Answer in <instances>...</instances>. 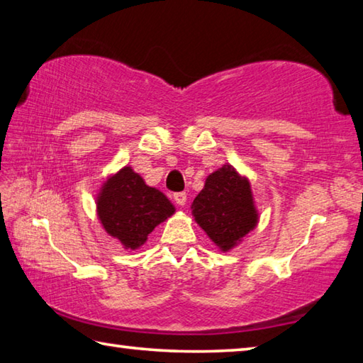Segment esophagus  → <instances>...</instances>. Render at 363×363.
I'll return each mask as SVG.
<instances>
[{
    "mask_svg": "<svg viewBox=\"0 0 363 363\" xmlns=\"http://www.w3.org/2000/svg\"><path fill=\"white\" fill-rule=\"evenodd\" d=\"M174 201L177 203V206H184V204H186V201H187L186 192H177V194H174Z\"/></svg>",
    "mask_w": 363,
    "mask_h": 363,
    "instance_id": "1",
    "label": "esophagus"
}]
</instances>
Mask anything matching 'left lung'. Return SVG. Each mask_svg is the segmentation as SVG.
<instances>
[{"label": "left lung", "instance_id": "1", "mask_svg": "<svg viewBox=\"0 0 363 363\" xmlns=\"http://www.w3.org/2000/svg\"><path fill=\"white\" fill-rule=\"evenodd\" d=\"M190 209L195 222L222 252L241 245L260 217L249 177L230 163L206 177Z\"/></svg>", "mask_w": 363, "mask_h": 363}]
</instances>
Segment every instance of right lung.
Instances as JSON below:
<instances>
[{
    "instance_id": "1",
    "label": "right lung",
    "mask_w": 363,
    "mask_h": 363,
    "mask_svg": "<svg viewBox=\"0 0 363 363\" xmlns=\"http://www.w3.org/2000/svg\"><path fill=\"white\" fill-rule=\"evenodd\" d=\"M95 204L104 232L130 252L140 249L149 233L176 213L167 195L147 186L130 164L103 181Z\"/></svg>"
}]
</instances>
